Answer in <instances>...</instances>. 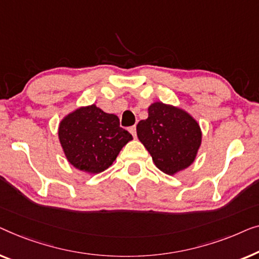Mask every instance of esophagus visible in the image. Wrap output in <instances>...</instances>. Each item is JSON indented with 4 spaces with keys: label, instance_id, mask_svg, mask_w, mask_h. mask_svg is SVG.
Returning a JSON list of instances; mask_svg holds the SVG:
<instances>
[{
    "label": "esophagus",
    "instance_id": "obj_1",
    "mask_svg": "<svg viewBox=\"0 0 259 259\" xmlns=\"http://www.w3.org/2000/svg\"><path fill=\"white\" fill-rule=\"evenodd\" d=\"M129 131H130V134L133 135L134 137H136V125L130 126V128H129Z\"/></svg>",
    "mask_w": 259,
    "mask_h": 259
}]
</instances>
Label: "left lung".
I'll return each mask as SVG.
<instances>
[{
  "label": "left lung",
  "mask_w": 259,
  "mask_h": 259,
  "mask_svg": "<svg viewBox=\"0 0 259 259\" xmlns=\"http://www.w3.org/2000/svg\"><path fill=\"white\" fill-rule=\"evenodd\" d=\"M137 124V136L159 170L174 175L195 161L202 142L198 123L182 109L156 102Z\"/></svg>",
  "instance_id": "1"
}]
</instances>
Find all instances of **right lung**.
I'll use <instances>...</instances> for the list:
<instances>
[{"label": "right lung", "instance_id": "1", "mask_svg": "<svg viewBox=\"0 0 259 259\" xmlns=\"http://www.w3.org/2000/svg\"><path fill=\"white\" fill-rule=\"evenodd\" d=\"M58 137L70 164L90 174L108 169L121 149L133 140L129 131L119 126L117 116L107 114L95 104L64 117Z\"/></svg>", "mask_w": 259, "mask_h": 259}]
</instances>
